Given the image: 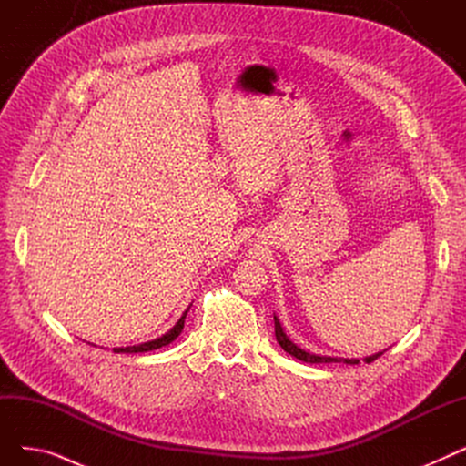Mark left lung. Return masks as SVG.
I'll list each match as a JSON object with an SVG mask.
<instances>
[{"label":"left lung","instance_id":"1","mask_svg":"<svg viewBox=\"0 0 466 466\" xmlns=\"http://www.w3.org/2000/svg\"><path fill=\"white\" fill-rule=\"evenodd\" d=\"M274 323H276V339H278V344L289 353V355H292V357H297L299 360H304V362H311V364H319V362H346V364H359V359H338V357H319V355H313V353H306L304 350H300V348H297L295 344H292V341L287 338V334L283 332V329H281V325H279V321H278V317L274 315ZM383 355V351H380V353H376V355H370V357H366L364 359V362H374L378 357H381Z\"/></svg>","mask_w":466,"mask_h":466}]
</instances>
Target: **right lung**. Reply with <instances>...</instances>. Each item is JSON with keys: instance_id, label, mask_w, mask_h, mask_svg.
Returning <instances> with one entry per match:
<instances>
[{"instance_id": "add662e5", "label": "right lung", "mask_w": 466, "mask_h": 466, "mask_svg": "<svg viewBox=\"0 0 466 466\" xmlns=\"http://www.w3.org/2000/svg\"><path fill=\"white\" fill-rule=\"evenodd\" d=\"M187 311H188V309H187ZM187 311L183 313V317L177 321V325H176L174 329H171L169 332H166L164 336H160V338H157V339H153V341H145V344H139V346L115 348L113 351H115V353H143V351H153V350H158V348H164V346L171 344V341H174V339L181 334V330H183V327H185Z\"/></svg>"}]
</instances>
